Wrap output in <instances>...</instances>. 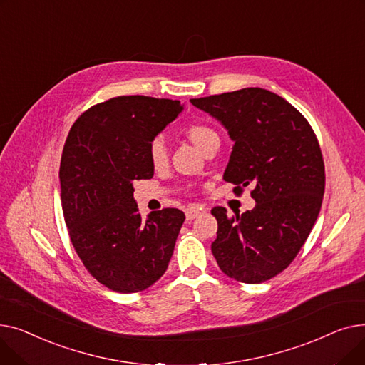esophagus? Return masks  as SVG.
<instances>
[{"label":"esophagus","instance_id":"34e87169","mask_svg":"<svg viewBox=\"0 0 365 365\" xmlns=\"http://www.w3.org/2000/svg\"><path fill=\"white\" fill-rule=\"evenodd\" d=\"M202 212H204V208H201V207H192V208H189L187 212H186V220H194V219H197Z\"/></svg>","mask_w":365,"mask_h":365}]
</instances>
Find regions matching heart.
Wrapping results in <instances>:
<instances>
[{"mask_svg":"<svg viewBox=\"0 0 365 365\" xmlns=\"http://www.w3.org/2000/svg\"><path fill=\"white\" fill-rule=\"evenodd\" d=\"M186 136L187 139L195 145L198 150H202L204 146L215 138H217V133L202 124H194L186 128ZM149 158L153 167H163L165 165L168 160V149L163 138L153 139L150 146H149Z\"/></svg>","mask_w":365,"mask_h":365,"instance_id":"obj_1","label":"heart"}]
</instances>
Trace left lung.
<instances>
[{
  "label": "left lung",
  "mask_w": 365,
  "mask_h": 365,
  "mask_svg": "<svg viewBox=\"0 0 365 365\" xmlns=\"http://www.w3.org/2000/svg\"><path fill=\"white\" fill-rule=\"evenodd\" d=\"M216 118L234 142L226 182L253 185V210L227 217L215 207L213 256L229 278L259 284L297 256L319 215L325 171L315 133L281 96L259 87L190 99Z\"/></svg>",
  "instance_id": "1"
}]
</instances>
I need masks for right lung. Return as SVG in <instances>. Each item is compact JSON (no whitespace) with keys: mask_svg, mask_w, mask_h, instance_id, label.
<instances>
[{"mask_svg":"<svg viewBox=\"0 0 365 365\" xmlns=\"http://www.w3.org/2000/svg\"><path fill=\"white\" fill-rule=\"evenodd\" d=\"M182 110L179 101L118 96L86 110L68 134L59 179L69 237L87 271L113 292L148 289L173 256L183 212L143 220L133 183L153 176L149 146Z\"/></svg>","mask_w":365,"mask_h":365,"instance_id":"1","label":"right lung"}]
</instances>
